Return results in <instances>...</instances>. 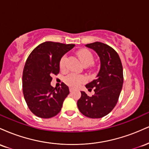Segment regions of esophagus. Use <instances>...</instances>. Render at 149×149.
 Instances as JSON below:
<instances>
[{
  "label": "esophagus",
  "mask_w": 149,
  "mask_h": 149,
  "mask_svg": "<svg viewBox=\"0 0 149 149\" xmlns=\"http://www.w3.org/2000/svg\"><path fill=\"white\" fill-rule=\"evenodd\" d=\"M73 90H74V89H73V88H69V91L70 92H73Z\"/></svg>",
  "instance_id": "1"
}]
</instances>
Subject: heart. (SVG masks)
I'll list each match as a JSON object with an SVG mask.
<instances>
[{"label": "heart", "instance_id": "1", "mask_svg": "<svg viewBox=\"0 0 149 149\" xmlns=\"http://www.w3.org/2000/svg\"><path fill=\"white\" fill-rule=\"evenodd\" d=\"M77 55H78V58H79L80 61L84 66H89L93 62L94 57L90 51L86 49H80L77 52ZM66 55L63 56L61 57L60 62H59V66H60L61 69H64L65 66H66ZM85 78L82 76H76V75L71 74L65 78V83L71 87H73V88H76V87L79 86V85L85 82Z\"/></svg>", "mask_w": 149, "mask_h": 149}]
</instances>
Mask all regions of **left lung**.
I'll use <instances>...</instances> for the list:
<instances>
[{"mask_svg": "<svg viewBox=\"0 0 149 149\" xmlns=\"http://www.w3.org/2000/svg\"><path fill=\"white\" fill-rule=\"evenodd\" d=\"M86 46L95 51L100 59V69L97 78L85 85L95 95L88 96L81 92L77 102L81 113L91 118H100L109 114L117 104L123 84V65L118 54L109 45L95 42Z\"/></svg>", "mask_w": 149, "mask_h": 149, "instance_id": "left-lung-1", "label": "left lung"}]
</instances>
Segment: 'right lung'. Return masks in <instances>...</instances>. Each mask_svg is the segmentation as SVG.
Segmentation results:
<instances>
[{
    "label": "right lung",
    "instance_id": "obj_1",
    "mask_svg": "<svg viewBox=\"0 0 149 149\" xmlns=\"http://www.w3.org/2000/svg\"><path fill=\"white\" fill-rule=\"evenodd\" d=\"M74 44L47 41L31 52L24 68L22 88L25 101L34 115L49 118L60 112L63 102L69 94L64 83L53 88L52 76L59 73L61 57L74 47Z\"/></svg>",
    "mask_w": 149,
    "mask_h": 149
}]
</instances>
